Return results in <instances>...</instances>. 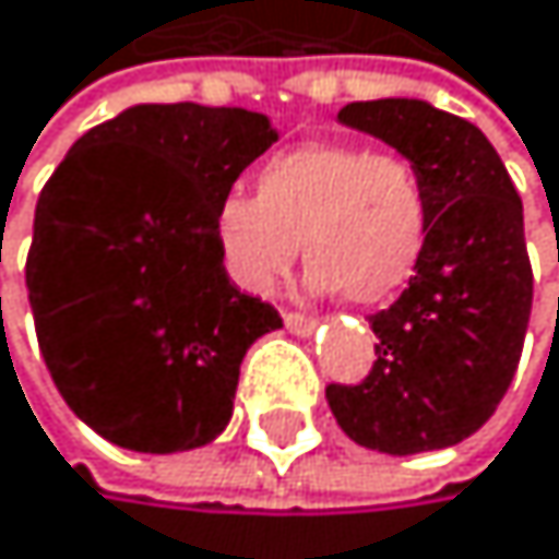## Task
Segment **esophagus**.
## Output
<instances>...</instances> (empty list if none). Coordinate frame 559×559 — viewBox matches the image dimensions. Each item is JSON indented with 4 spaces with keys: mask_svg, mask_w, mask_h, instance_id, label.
<instances>
[{
    "mask_svg": "<svg viewBox=\"0 0 559 559\" xmlns=\"http://www.w3.org/2000/svg\"><path fill=\"white\" fill-rule=\"evenodd\" d=\"M285 325H288V332H295V335H312V332H316V319H312V316H298V312H288V316H285Z\"/></svg>",
    "mask_w": 559,
    "mask_h": 559,
    "instance_id": "esophagus-1",
    "label": "esophagus"
}]
</instances>
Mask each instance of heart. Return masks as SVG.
<instances>
[{"mask_svg":"<svg viewBox=\"0 0 559 559\" xmlns=\"http://www.w3.org/2000/svg\"><path fill=\"white\" fill-rule=\"evenodd\" d=\"M428 240V189L404 155L353 142H305L258 173V197L213 210V243L234 285L271 295L305 243L308 292L383 305L401 292Z\"/></svg>","mask_w":559,"mask_h":559,"instance_id":"heart-1","label":"heart"}]
</instances>
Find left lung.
Returning <instances> with one entry per match:
<instances>
[{
  "mask_svg": "<svg viewBox=\"0 0 559 559\" xmlns=\"http://www.w3.org/2000/svg\"><path fill=\"white\" fill-rule=\"evenodd\" d=\"M340 121L420 173L428 240L404 295L370 319L380 340L370 377L332 383L325 401L362 448L441 451L496 414L516 373L533 308L523 200L492 142L428 100H356Z\"/></svg>",
  "mask_w": 559,
  "mask_h": 559,
  "instance_id": "1",
  "label": "left lung"
}]
</instances>
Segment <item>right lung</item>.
<instances>
[{"instance_id": "add662e5", "label": "right lung", "mask_w": 559, "mask_h": 559, "mask_svg": "<svg viewBox=\"0 0 559 559\" xmlns=\"http://www.w3.org/2000/svg\"><path fill=\"white\" fill-rule=\"evenodd\" d=\"M274 142L247 108L131 105L43 186L26 261L36 340L105 441L176 454L230 424L240 362L282 319L230 282L213 210Z\"/></svg>"}]
</instances>
